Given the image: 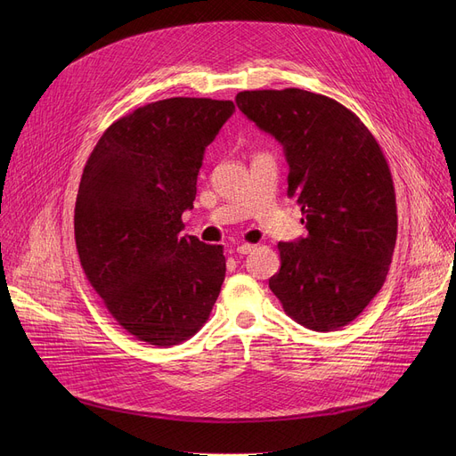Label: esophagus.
<instances>
[{
    "mask_svg": "<svg viewBox=\"0 0 456 456\" xmlns=\"http://www.w3.org/2000/svg\"><path fill=\"white\" fill-rule=\"evenodd\" d=\"M255 249V246H251V244H240V246H236V253H240V255H248V253H251Z\"/></svg>",
    "mask_w": 456,
    "mask_h": 456,
    "instance_id": "obj_1",
    "label": "esophagus"
}]
</instances>
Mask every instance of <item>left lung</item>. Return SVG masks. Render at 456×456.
I'll list each match as a JSON object with an SVG mask.
<instances>
[{
    "label": "left lung",
    "instance_id": "1",
    "mask_svg": "<svg viewBox=\"0 0 456 456\" xmlns=\"http://www.w3.org/2000/svg\"><path fill=\"white\" fill-rule=\"evenodd\" d=\"M236 105L275 136L289 160V198L308 234L279 244L270 290L299 325L351 323L385 284L397 238L395 190L379 142L354 112L301 88L244 90Z\"/></svg>",
    "mask_w": 456,
    "mask_h": 456
}]
</instances>
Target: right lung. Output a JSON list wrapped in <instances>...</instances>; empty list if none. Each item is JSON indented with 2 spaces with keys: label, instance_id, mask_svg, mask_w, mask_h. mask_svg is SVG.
<instances>
[{
  "label": "right lung",
  "instance_id": "right-lung-1",
  "mask_svg": "<svg viewBox=\"0 0 456 456\" xmlns=\"http://www.w3.org/2000/svg\"><path fill=\"white\" fill-rule=\"evenodd\" d=\"M234 103L170 98L138 107L102 134L83 170L76 246L92 289L134 338L157 347L205 325L225 279L224 246L183 236L203 153Z\"/></svg>",
  "mask_w": 456,
  "mask_h": 456
}]
</instances>
